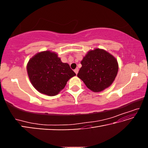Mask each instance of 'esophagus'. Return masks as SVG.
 I'll list each match as a JSON object with an SVG mask.
<instances>
[{
	"label": "esophagus",
	"mask_w": 148,
	"mask_h": 148,
	"mask_svg": "<svg viewBox=\"0 0 148 148\" xmlns=\"http://www.w3.org/2000/svg\"><path fill=\"white\" fill-rule=\"evenodd\" d=\"M78 71H79V69H77V68H76V69L74 70V72H75V73H76V74H77V73H78Z\"/></svg>",
	"instance_id": "obj_1"
}]
</instances>
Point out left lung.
<instances>
[{"label":"left lung","instance_id":"8db88e82","mask_svg":"<svg viewBox=\"0 0 148 148\" xmlns=\"http://www.w3.org/2000/svg\"><path fill=\"white\" fill-rule=\"evenodd\" d=\"M81 64L77 76L93 92H101L111 86L118 72L116 59L99 48L88 51Z\"/></svg>","mask_w":148,"mask_h":148}]
</instances>
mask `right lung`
I'll return each mask as SVG.
<instances>
[{
    "label": "right lung",
    "instance_id": "right-lung-1",
    "mask_svg": "<svg viewBox=\"0 0 148 148\" xmlns=\"http://www.w3.org/2000/svg\"><path fill=\"white\" fill-rule=\"evenodd\" d=\"M30 81L37 91L55 96L76 76L69 64L64 63L55 52L45 51L35 55L27 66Z\"/></svg>",
    "mask_w": 148,
    "mask_h": 148
}]
</instances>
